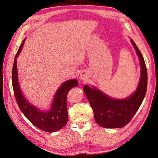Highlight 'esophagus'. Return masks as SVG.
<instances>
[{"label":"esophagus","mask_w":158,"mask_h":158,"mask_svg":"<svg viewBox=\"0 0 158 158\" xmlns=\"http://www.w3.org/2000/svg\"><path fill=\"white\" fill-rule=\"evenodd\" d=\"M88 73H87L85 71H83L81 73V74H80V79H81V80H86L87 79H88Z\"/></svg>","instance_id":"obj_1"}]
</instances>
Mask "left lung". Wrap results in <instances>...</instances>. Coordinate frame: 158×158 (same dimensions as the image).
Instances as JSON below:
<instances>
[{
  "mask_svg": "<svg viewBox=\"0 0 158 158\" xmlns=\"http://www.w3.org/2000/svg\"><path fill=\"white\" fill-rule=\"evenodd\" d=\"M131 43L138 55L141 74L140 81L133 94L123 99H114L96 88L84 85L83 91L88 98L99 126L106 128H119L125 126L132 119L145 98L147 87V72L145 60L135 43Z\"/></svg>",
  "mask_w": 158,
  "mask_h": 158,
  "instance_id": "8db88e82",
  "label": "left lung"
}]
</instances>
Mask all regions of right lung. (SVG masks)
I'll return each mask as SVG.
<instances>
[{"instance_id": "add662e5", "label": "right lung", "mask_w": 158, "mask_h": 158, "mask_svg": "<svg viewBox=\"0 0 158 158\" xmlns=\"http://www.w3.org/2000/svg\"><path fill=\"white\" fill-rule=\"evenodd\" d=\"M25 41L26 39L23 40L16 53L12 70V85L16 101L21 111L33 125L45 132H54L66 125L69 116L66 106L67 94L73 88L78 86V81L77 79H71L64 82L56 93L51 109L48 111H42L32 105L24 98L20 89L17 70V58Z\"/></svg>"}]
</instances>
